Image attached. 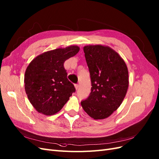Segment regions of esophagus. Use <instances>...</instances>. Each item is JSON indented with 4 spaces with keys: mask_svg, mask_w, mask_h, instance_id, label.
Listing matches in <instances>:
<instances>
[{
    "mask_svg": "<svg viewBox=\"0 0 159 159\" xmlns=\"http://www.w3.org/2000/svg\"><path fill=\"white\" fill-rule=\"evenodd\" d=\"M79 85L78 84H75V87L76 90H77V89H79Z\"/></svg>",
    "mask_w": 159,
    "mask_h": 159,
    "instance_id": "obj_1",
    "label": "esophagus"
}]
</instances>
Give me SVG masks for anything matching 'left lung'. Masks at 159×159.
Segmentation results:
<instances>
[{"mask_svg": "<svg viewBox=\"0 0 159 159\" xmlns=\"http://www.w3.org/2000/svg\"><path fill=\"white\" fill-rule=\"evenodd\" d=\"M83 50L92 87L81 105L94 119H106L120 107L127 92V66L119 54L108 47L89 45Z\"/></svg>", "mask_w": 159, "mask_h": 159, "instance_id": "obj_1", "label": "left lung"}]
</instances>
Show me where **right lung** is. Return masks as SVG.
<instances>
[{
	"label": "right lung",
	"mask_w": 159,
	"mask_h": 159,
	"mask_svg": "<svg viewBox=\"0 0 159 159\" xmlns=\"http://www.w3.org/2000/svg\"><path fill=\"white\" fill-rule=\"evenodd\" d=\"M79 47L57 48L37 56L26 68L25 89L32 105L39 112L52 115L62 109L75 92L67 79L64 62L79 52Z\"/></svg>",
	"instance_id": "obj_1"
}]
</instances>
